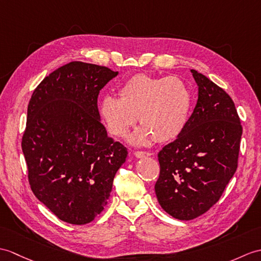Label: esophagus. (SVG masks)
Here are the masks:
<instances>
[{
    "label": "esophagus",
    "instance_id": "obj_1",
    "mask_svg": "<svg viewBox=\"0 0 261 261\" xmlns=\"http://www.w3.org/2000/svg\"><path fill=\"white\" fill-rule=\"evenodd\" d=\"M135 155L137 156V158H145V156L151 155V153L147 152V151H136Z\"/></svg>",
    "mask_w": 261,
    "mask_h": 261
}]
</instances>
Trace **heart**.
I'll list each match as a JSON object with an SVG mask.
<instances>
[{
    "label": "heart",
    "instance_id": "obj_1",
    "mask_svg": "<svg viewBox=\"0 0 261 261\" xmlns=\"http://www.w3.org/2000/svg\"><path fill=\"white\" fill-rule=\"evenodd\" d=\"M120 98L103 96L100 116L113 136H124L139 121L142 124L131 136L138 144L170 142L184 132L191 110L189 87L178 76L136 74L121 84Z\"/></svg>",
    "mask_w": 261,
    "mask_h": 261
}]
</instances>
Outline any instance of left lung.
Segmentation results:
<instances>
[{"mask_svg":"<svg viewBox=\"0 0 261 261\" xmlns=\"http://www.w3.org/2000/svg\"><path fill=\"white\" fill-rule=\"evenodd\" d=\"M198 101L184 132L158 153L154 190L162 209L179 220L203 215L220 199L238 167L242 126L232 99L191 70Z\"/></svg>","mask_w":261,"mask_h":261,"instance_id":"obj_1","label":"left lung"}]
</instances>
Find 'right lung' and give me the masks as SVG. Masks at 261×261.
<instances>
[{"label": "right lung", "instance_id": "right-lung-1", "mask_svg": "<svg viewBox=\"0 0 261 261\" xmlns=\"http://www.w3.org/2000/svg\"><path fill=\"white\" fill-rule=\"evenodd\" d=\"M118 75L73 61L45 76L28 106L22 151L35 197L59 219L86 225L105 209L128 150L108 136L98 95Z\"/></svg>", "mask_w": 261, "mask_h": 261}]
</instances>
